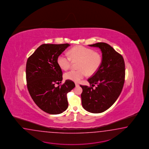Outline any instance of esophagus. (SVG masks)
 Wrapping results in <instances>:
<instances>
[{"label": "esophagus", "instance_id": "34e87169", "mask_svg": "<svg viewBox=\"0 0 149 149\" xmlns=\"http://www.w3.org/2000/svg\"><path fill=\"white\" fill-rule=\"evenodd\" d=\"M75 86H79V84H78V83H75Z\"/></svg>", "mask_w": 149, "mask_h": 149}]
</instances>
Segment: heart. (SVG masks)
Here are the masks:
<instances>
[{"mask_svg": "<svg viewBox=\"0 0 149 149\" xmlns=\"http://www.w3.org/2000/svg\"><path fill=\"white\" fill-rule=\"evenodd\" d=\"M67 56L61 53L57 58V63L61 70L70 68L72 61H78L77 68L64 74L66 79L78 82L86 77L87 74L93 75L98 71L102 63V55L95 50L83 46H74L68 52Z\"/></svg>", "mask_w": 149, "mask_h": 149, "instance_id": "heart-1", "label": "heart"}]
</instances>
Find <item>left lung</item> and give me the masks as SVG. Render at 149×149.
<instances>
[{"mask_svg": "<svg viewBox=\"0 0 149 149\" xmlns=\"http://www.w3.org/2000/svg\"><path fill=\"white\" fill-rule=\"evenodd\" d=\"M89 46L100 49L102 63L98 71L88 79L90 86H80L83 89L82 105L88 112L99 113L109 109L121 93L125 64L123 56L107 43L100 42Z\"/></svg>", "mask_w": 149, "mask_h": 149, "instance_id": "left-lung-1", "label": "left lung"}]
</instances>
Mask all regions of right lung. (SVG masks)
<instances>
[{
	"mask_svg": "<svg viewBox=\"0 0 149 149\" xmlns=\"http://www.w3.org/2000/svg\"><path fill=\"white\" fill-rule=\"evenodd\" d=\"M69 44H44L39 46L27 60L26 80L30 95L38 107L50 114L65 111L68 104L67 93L75 86L72 81L63 80V72L57 58Z\"/></svg>",
	"mask_w": 149,
	"mask_h": 149,
	"instance_id": "right-lung-1",
	"label": "right lung"
}]
</instances>
